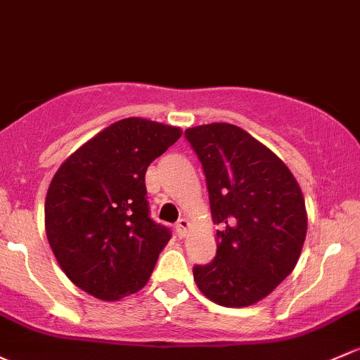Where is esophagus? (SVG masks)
Returning a JSON list of instances; mask_svg holds the SVG:
<instances>
[{
    "mask_svg": "<svg viewBox=\"0 0 360 360\" xmlns=\"http://www.w3.org/2000/svg\"><path fill=\"white\" fill-rule=\"evenodd\" d=\"M188 226H190V222H188V219H179L176 224V234L177 238H184L186 236V229Z\"/></svg>",
    "mask_w": 360,
    "mask_h": 360,
    "instance_id": "34e87169",
    "label": "esophagus"
}]
</instances>
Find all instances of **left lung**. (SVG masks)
Instances as JSON below:
<instances>
[{
    "mask_svg": "<svg viewBox=\"0 0 360 360\" xmlns=\"http://www.w3.org/2000/svg\"><path fill=\"white\" fill-rule=\"evenodd\" d=\"M202 162L217 253L193 267L198 290L222 307L266 298L295 269L307 234L300 186L266 145L226 122L186 129Z\"/></svg>",
    "mask_w": 360,
    "mask_h": 360,
    "instance_id": "obj_1",
    "label": "left lung"
}]
</instances>
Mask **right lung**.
<instances>
[{"mask_svg": "<svg viewBox=\"0 0 360 360\" xmlns=\"http://www.w3.org/2000/svg\"><path fill=\"white\" fill-rule=\"evenodd\" d=\"M181 134L141 117L117 120L53 176L44 203L48 243L86 293L117 302L148 283L170 231L150 219L145 174Z\"/></svg>", "mask_w": 360, "mask_h": 360, "instance_id": "obj_1", "label": "right lung"}]
</instances>
